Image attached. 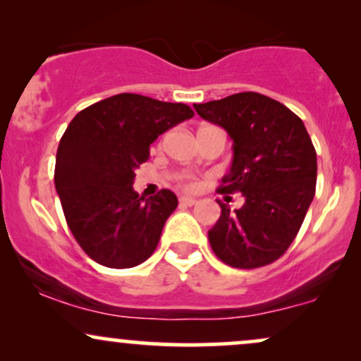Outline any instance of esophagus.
Here are the masks:
<instances>
[{
	"label": "esophagus",
	"instance_id": "34e87169",
	"mask_svg": "<svg viewBox=\"0 0 361 361\" xmlns=\"http://www.w3.org/2000/svg\"><path fill=\"white\" fill-rule=\"evenodd\" d=\"M197 198H193V197H180V204L181 205H186V207H192V205H195L197 204Z\"/></svg>",
	"mask_w": 361,
	"mask_h": 361
}]
</instances>
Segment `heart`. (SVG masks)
Here are the masks:
<instances>
[{
    "label": "heart",
    "mask_w": 361,
    "mask_h": 361,
    "mask_svg": "<svg viewBox=\"0 0 361 361\" xmlns=\"http://www.w3.org/2000/svg\"><path fill=\"white\" fill-rule=\"evenodd\" d=\"M178 183L183 186L185 190H195L198 186V181L195 180L192 175H188V173H181V175L178 176Z\"/></svg>",
    "instance_id": "heart-1"
}]
</instances>
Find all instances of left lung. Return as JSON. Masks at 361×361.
<instances>
[{"label": "left lung", "mask_w": 361, "mask_h": 361, "mask_svg": "<svg viewBox=\"0 0 361 361\" xmlns=\"http://www.w3.org/2000/svg\"><path fill=\"white\" fill-rule=\"evenodd\" d=\"M193 106L234 142L233 166L219 192L243 193L246 200L234 212L217 202L221 217L209 231L212 251L233 268L270 264L295 239L316 193V149L304 122L255 91Z\"/></svg>", "instance_id": "left-lung-1"}]
</instances>
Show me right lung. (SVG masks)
Here are the masks:
<instances>
[{"label":"right lung","mask_w":361,"mask_h":361,"mask_svg":"<svg viewBox=\"0 0 361 361\" xmlns=\"http://www.w3.org/2000/svg\"><path fill=\"white\" fill-rule=\"evenodd\" d=\"M193 115L185 103L120 93L71 120L57 147L54 183L66 222L91 259L120 270L154 252L178 198L169 190L139 197L134 171L163 132Z\"/></svg>","instance_id":"add662e5"}]
</instances>
